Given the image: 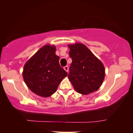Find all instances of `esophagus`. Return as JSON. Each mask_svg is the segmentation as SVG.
Returning a JSON list of instances; mask_svg holds the SVG:
<instances>
[{"label":"esophagus","instance_id":"esophagus-1","mask_svg":"<svg viewBox=\"0 0 133 133\" xmlns=\"http://www.w3.org/2000/svg\"><path fill=\"white\" fill-rule=\"evenodd\" d=\"M63 69H64V70L68 72V66H64V68H63Z\"/></svg>","mask_w":133,"mask_h":133}]
</instances>
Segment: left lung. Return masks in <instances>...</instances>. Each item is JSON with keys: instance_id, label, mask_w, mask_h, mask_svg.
<instances>
[{"instance_id": "obj_1", "label": "left lung", "mask_w": 133, "mask_h": 133, "mask_svg": "<svg viewBox=\"0 0 133 133\" xmlns=\"http://www.w3.org/2000/svg\"><path fill=\"white\" fill-rule=\"evenodd\" d=\"M68 47L72 63L68 77L74 88L84 95L97 91L105 77L103 63L82 43H76Z\"/></svg>"}]
</instances>
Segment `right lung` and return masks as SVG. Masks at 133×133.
<instances>
[{
	"label": "right lung",
	"instance_id": "obj_1",
	"mask_svg": "<svg viewBox=\"0 0 133 133\" xmlns=\"http://www.w3.org/2000/svg\"><path fill=\"white\" fill-rule=\"evenodd\" d=\"M56 46L46 45L30 58L23 67V78L29 89L38 96L47 97L57 90L68 73L59 64Z\"/></svg>",
	"mask_w": 133,
	"mask_h": 133
}]
</instances>
